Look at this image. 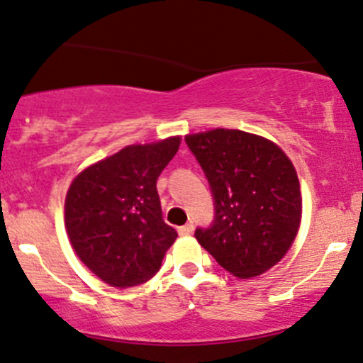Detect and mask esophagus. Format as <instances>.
<instances>
[{
    "label": "esophagus",
    "instance_id": "34e87169",
    "mask_svg": "<svg viewBox=\"0 0 363 363\" xmlns=\"http://www.w3.org/2000/svg\"><path fill=\"white\" fill-rule=\"evenodd\" d=\"M178 233L182 236H186V235H192L194 233V225L192 223H189V225H183L178 228Z\"/></svg>",
    "mask_w": 363,
    "mask_h": 363
}]
</instances>
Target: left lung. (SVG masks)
Wrapping results in <instances>:
<instances>
[{
  "label": "left lung",
  "instance_id": "left-lung-1",
  "mask_svg": "<svg viewBox=\"0 0 363 363\" xmlns=\"http://www.w3.org/2000/svg\"><path fill=\"white\" fill-rule=\"evenodd\" d=\"M209 182L214 219L195 238L236 278H254L283 259L302 218L291 161L267 138L216 128L185 137Z\"/></svg>",
  "mask_w": 363,
  "mask_h": 363
}]
</instances>
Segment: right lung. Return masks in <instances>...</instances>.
<instances>
[{"label":"right lung","mask_w":363,"mask_h":363,"mask_svg":"<svg viewBox=\"0 0 363 363\" xmlns=\"http://www.w3.org/2000/svg\"><path fill=\"white\" fill-rule=\"evenodd\" d=\"M180 147V137L128 145L84 169L65 201L73 250L111 286L145 283L160 271L177 230L162 219L156 182Z\"/></svg>","instance_id":"right-lung-1"}]
</instances>
